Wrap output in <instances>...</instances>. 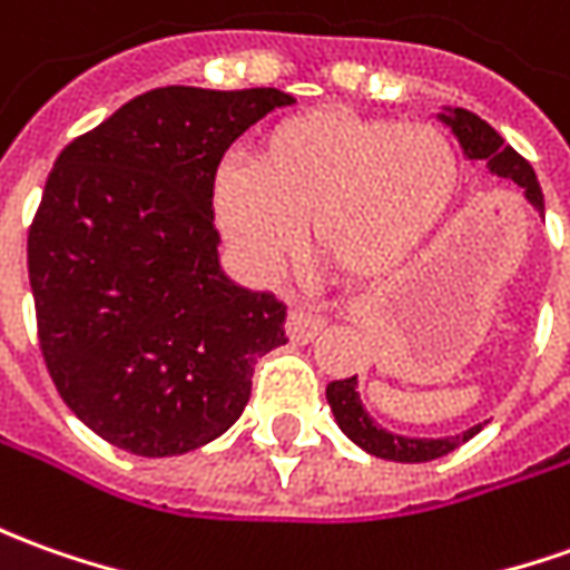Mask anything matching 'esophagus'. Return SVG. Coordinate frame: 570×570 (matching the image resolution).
Masks as SVG:
<instances>
[{
  "mask_svg": "<svg viewBox=\"0 0 570 570\" xmlns=\"http://www.w3.org/2000/svg\"><path fill=\"white\" fill-rule=\"evenodd\" d=\"M324 327H327V321H324V315H317V312H302V308H296V312H289V317H286V334H289V340H296V343H312Z\"/></svg>",
  "mask_w": 570,
  "mask_h": 570,
  "instance_id": "obj_1",
  "label": "esophagus"
}]
</instances>
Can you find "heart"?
Returning a JSON list of instances; mask_svg holds the SVG:
<instances>
[{
	"label": "heart",
	"mask_w": 570,
	"mask_h": 570,
	"mask_svg": "<svg viewBox=\"0 0 570 570\" xmlns=\"http://www.w3.org/2000/svg\"><path fill=\"white\" fill-rule=\"evenodd\" d=\"M455 187L459 155L440 127L312 108L271 124L255 142L253 168L220 165L212 208L258 277L293 262L305 224L317 265L365 284L421 249Z\"/></svg>",
	"instance_id": "obj_1"
}]
</instances>
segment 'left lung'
Segmentation results:
<instances>
[{
	"instance_id": "left-lung-1",
	"label": "left lung",
	"mask_w": 570,
	"mask_h": 570,
	"mask_svg": "<svg viewBox=\"0 0 570 570\" xmlns=\"http://www.w3.org/2000/svg\"><path fill=\"white\" fill-rule=\"evenodd\" d=\"M440 121L452 127V134L459 137L464 155L471 161H483L490 168V174L514 180L518 187L524 189L530 205L543 215V189L537 184V174H533L524 155L514 153L490 124L478 118L474 111H468V108H446L440 115ZM327 402H331V412H334L340 431L346 433L355 446H362L365 452L377 455V459H386V462H433V459L449 455L452 449L468 443L480 431L478 424V428L464 431L462 436H443V440H415V436H399V433L383 431L362 405L358 377L327 383Z\"/></svg>"
}]
</instances>
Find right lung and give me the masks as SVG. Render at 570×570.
<instances>
[{
  "label": "right lung",
  "instance_id": "right-lung-1",
  "mask_svg": "<svg viewBox=\"0 0 570 570\" xmlns=\"http://www.w3.org/2000/svg\"><path fill=\"white\" fill-rule=\"evenodd\" d=\"M289 92L161 87L68 142L27 234L46 367L65 405L146 459L212 443L243 415L286 305L218 262L212 177Z\"/></svg>",
  "mask_w": 570,
  "mask_h": 570
}]
</instances>
